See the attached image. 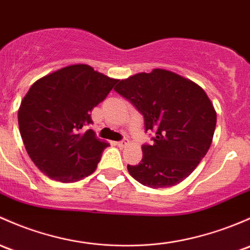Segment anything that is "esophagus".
Masks as SVG:
<instances>
[{
	"label": "esophagus",
	"mask_w": 250,
	"mask_h": 250,
	"mask_svg": "<svg viewBox=\"0 0 250 250\" xmlns=\"http://www.w3.org/2000/svg\"><path fill=\"white\" fill-rule=\"evenodd\" d=\"M116 145L120 147V148H123V147H125L128 145V141L127 140H122V141H118L116 143Z\"/></svg>",
	"instance_id": "esophagus-1"
}]
</instances>
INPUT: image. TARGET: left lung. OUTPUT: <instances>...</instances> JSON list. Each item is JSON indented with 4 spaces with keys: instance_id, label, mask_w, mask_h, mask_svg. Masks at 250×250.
Instances as JSON below:
<instances>
[{
    "instance_id": "left-lung-1",
    "label": "left lung",
    "mask_w": 250,
    "mask_h": 250,
    "mask_svg": "<svg viewBox=\"0 0 250 250\" xmlns=\"http://www.w3.org/2000/svg\"><path fill=\"white\" fill-rule=\"evenodd\" d=\"M115 91L129 99L156 132L143 146V160L128 172L149 188L178 185L195 170L212 144L217 123L213 104L198 83L156 68L120 80Z\"/></svg>"
}]
</instances>
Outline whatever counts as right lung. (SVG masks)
I'll return each instance as SVG.
<instances>
[{"label":"right lung","mask_w":250,"mask_h":250,"mask_svg":"<svg viewBox=\"0 0 250 250\" xmlns=\"http://www.w3.org/2000/svg\"><path fill=\"white\" fill-rule=\"evenodd\" d=\"M118 81L80 63L55 70L31 86L18 121L26 151L44 175L69 183L94 172L109 144L83 128L92 122V109Z\"/></svg>","instance_id":"add662e5"}]
</instances>
